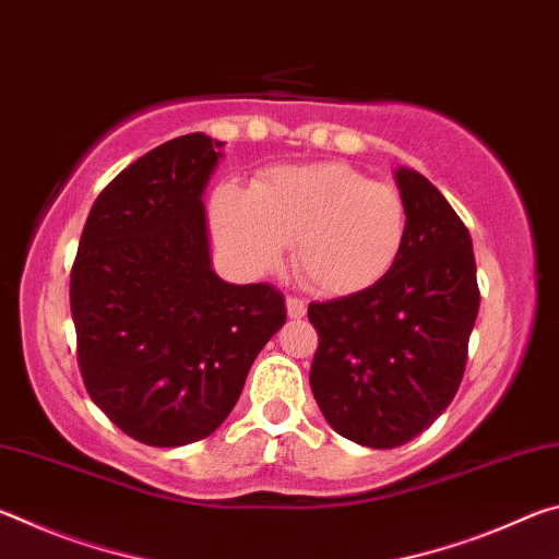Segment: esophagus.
Wrapping results in <instances>:
<instances>
[{"label":"esophagus","mask_w":559,"mask_h":559,"mask_svg":"<svg viewBox=\"0 0 559 559\" xmlns=\"http://www.w3.org/2000/svg\"><path fill=\"white\" fill-rule=\"evenodd\" d=\"M286 310H288V318H302V316H306L308 306H306V300H302V298L288 296L286 298Z\"/></svg>","instance_id":"esophagus-1"}]
</instances>
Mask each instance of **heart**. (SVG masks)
<instances>
[{"label":"heart","mask_w":559,"mask_h":559,"mask_svg":"<svg viewBox=\"0 0 559 559\" xmlns=\"http://www.w3.org/2000/svg\"><path fill=\"white\" fill-rule=\"evenodd\" d=\"M212 214L226 249L253 271L276 269L296 241V271L325 296H353L384 278L409 219L400 189L343 163L276 167L253 192L224 187Z\"/></svg>","instance_id":"obj_1"}]
</instances>
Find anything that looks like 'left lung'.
I'll use <instances>...</instances> for the list:
<instances>
[{
    "instance_id": "left-lung-1",
    "label": "left lung",
    "mask_w": 559,
    "mask_h": 559,
    "mask_svg": "<svg viewBox=\"0 0 559 559\" xmlns=\"http://www.w3.org/2000/svg\"><path fill=\"white\" fill-rule=\"evenodd\" d=\"M406 236L367 290L310 302V390L340 437L394 449L429 429L466 372L480 290L466 224L427 177L396 169Z\"/></svg>"
}]
</instances>
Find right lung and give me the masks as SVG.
Segmentation results:
<instances>
[{"mask_svg": "<svg viewBox=\"0 0 559 559\" xmlns=\"http://www.w3.org/2000/svg\"><path fill=\"white\" fill-rule=\"evenodd\" d=\"M222 143L150 150L98 194L71 269L75 359L103 414L147 447L206 439L286 323L269 283L212 271L202 192Z\"/></svg>", "mask_w": 559, "mask_h": 559, "instance_id": "obj_1", "label": "right lung"}]
</instances>
